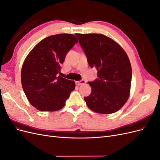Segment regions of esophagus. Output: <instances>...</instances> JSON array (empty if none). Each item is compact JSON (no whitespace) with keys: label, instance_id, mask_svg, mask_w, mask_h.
Here are the masks:
<instances>
[{"label":"esophagus","instance_id":"1","mask_svg":"<svg viewBox=\"0 0 160 160\" xmlns=\"http://www.w3.org/2000/svg\"><path fill=\"white\" fill-rule=\"evenodd\" d=\"M85 80H81L79 81H76V85H84L85 83Z\"/></svg>","mask_w":160,"mask_h":160}]
</instances>
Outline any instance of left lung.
I'll list each match as a JSON object with an SVG mask.
<instances>
[{
  "mask_svg": "<svg viewBox=\"0 0 160 160\" xmlns=\"http://www.w3.org/2000/svg\"><path fill=\"white\" fill-rule=\"evenodd\" d=\"M75 35L89 66L98 71V78L89 82L91 93L84 98L87 105L98 113L116 112L129 97L132 71L128 55L118 42L101 34Z\"/></svg>",
  "mask_w": 160,
  "mask_h": 160,
  "instance_id": "1",
  "label": "left lung"
}]
</instances>
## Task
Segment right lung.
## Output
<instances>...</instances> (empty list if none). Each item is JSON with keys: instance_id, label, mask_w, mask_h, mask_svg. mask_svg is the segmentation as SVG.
Here are the masks:
<instances>
[{"instance_id": "obj_1", "label": "right lung", "mask_w": 160, "mask_h": 160, "mask_svg": "<svg viewBox=\"0 0 160 160\" xmlns=\"http://www.w3.org/2000/svg\"><path fill=\"white\" fill-rule=\"evenodd\" d=\"M78 42L72 34H58L37 44L24 61L21 83L30 103L41 111H55L64 107L74 81L57 76L67 52Z\"/></svg>"}]
</instances>
